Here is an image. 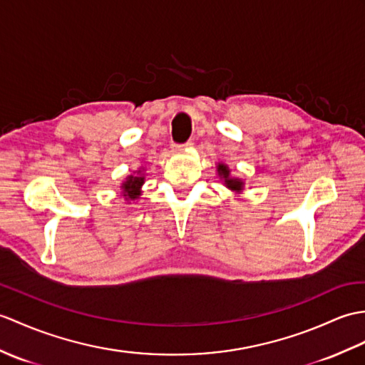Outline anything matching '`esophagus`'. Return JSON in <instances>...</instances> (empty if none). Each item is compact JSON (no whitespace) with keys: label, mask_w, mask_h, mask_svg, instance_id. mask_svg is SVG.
<instances>
[{"label":"esophagus","mask_w":365,"mask_h":365,"mask_svg":"<svg viewBox=\"0 0 365 365\" xmlns=\"http://www.w3.org/2000/svg\"><path fill=\"white\" fill-rule=\"evenodd\" d=\"M192 144H194L192 141H186L185 144H174L173 148H174L175 150H182V149H188V148H192Z\"/></svg>","instance_id":"1"}]
</instances>
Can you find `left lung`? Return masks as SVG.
I'll use <instances>...</instances> for the list:
<instances>
[{
  "label": "left lung",
  "mask_w": 365,
  "mask_h": 365,
  "mask_svg": "<svg viewBox=\"0 0 365 365\" xmlns=\"http://www.w3.org/2000/svg\"><path fill=\"white\" fill-rule=\"evenodd\" d=\"M217 175L224 180V185L227 188L232 190L233 192H241L244 190V182L241 179H235V177H232L230 169H228L227 165L217 163Z\"/></svg>",
  "instance_id": "1"
}]
</instances>
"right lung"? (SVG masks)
Returning a JSON list of instances; mask_svg holds the SVG:
<instances>
[{
    "instance_id": "1",
    "label": "right lung",
    "mask_w": 365,
    "mask_h": 365,
    "mask_svg": "<svg viewBox=\"0 0 365 365\" xmlns=\"http://www.w3.org/2000/svg\"><path fill=\"white\" fill-rule=\"evenodd\" d=\"M143 171H140L135 175H129L125 177V180L121 183V190H123V196L125 197V200H135L141 196V186L144 183V175L141 174Z\"/></svg>"
}]
</instances>
